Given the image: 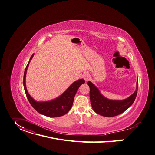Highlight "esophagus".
Masks as SVG:
<instances>
[{
	"label": "esophagus",
	"mask_w": 155,
	"mask_h": 155,
	"mask_svg": "<svg viewBox=\"0 0 155 155\" xmlns=\"http://www.w3.org/2000/svg\"><path fill=\"white\" fill-rule=\"evenodd\" d=\"M90 78H91V76H90V75L89 74H88V73H86V74H85L83 75V78H84V80H85L86 81H88L90 79Z\"/></svg>",
	"instance_id": "1"
}]
</instances>
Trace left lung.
<instances>
[{"mask_svg": "<svg viewBox=\"0 0 155 155\" xmlns=\"http://www.w3.org/2000/svg\"><path fill=\"white\" fill-rule=\"evenodd\" d=\"M90 87V97L92 108L96 113L104 117H110L117 116L134 103L137 94L138 81H137L136 90L129 97L123 100H112L104 97L94 84L88 82Z\"/></svg>", "mask_w": 155, "mask_h": 155, "instance_id": "obj_1", "label": "left lung"}]
</instances>
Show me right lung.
Masks as SVG:
<instances>
[{
    "label": "right lung",
    "mask_w": 155,
    "mask_h": 155,
    "mask_svg": "<svg viewBox=\"0 0 155 155\" xmlns=\"http://www.w3.org/2000/svg\"><path fill=\"white\" fill-rule=\"evenodd\" d=\"M34 54L30 59L28 64H27L23 77V86L26 97L32 107L41 114L49 117H61L65 114L71 109L75 95L79 87L85 82L83 79H80L74 82L61 95L55 99L47 101H36L30 95L26 87V75L28 67L29 66L30 61L33 58Z\"/></svg>",
    "instance_id": "add662e5"
}]
</instances>
